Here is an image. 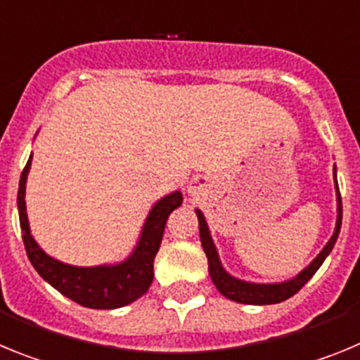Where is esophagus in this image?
<instances>
[{"label": "esophagus", "mask_w": 360, "mask_h": 360, "mask_svg": "<svg viewBox=\"0 0 360 360\" xmlns=\"http://www.w3.org/2000/svg\"><path fill=\"white\" fill-rule=\"evenodd\" d=\"M196 189H198V184L196 182H191L189 186H187V191H189V193H196Z\"/></svg>", "instance_id": "esophagus-1"}]
</instances>
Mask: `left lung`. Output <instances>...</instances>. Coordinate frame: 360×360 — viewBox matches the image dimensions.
Returning <instances> with one entry per match:
<instances>
[{"label": "left lung", "mask_w": 360, "mask_h": 360, "mask_svg": "<svg viewBox=\"0 0 360 360\" xmlns=\"http://www.w3.org/2000/svg\"><path fill=\"white\" fill-rule=\"evenodd\" d=\"M337 171L333 167V176H337ZM335 193H337V221H335V231H333L332 238L328 240V243L324 245L323 250L317 254L311 263L308 266H304L297 276H294L292 279L281 283H252L245 281V279H238L234 276H231L227 270L224 269L221 262H219L218 250H216V245L212 241L211 231H209V225L205 221V216L200 209H196V216H198V227H200V241H202L203 252L207 256L209 262V276H211L214 287L218 288V292L221 295H225L231 301H236L241 304H276L281 303V301H287L288 297H292L294 294H297L301 288L308 283V279L316 274L319 266L323 265V262L328 257V254L332 252L333 245H335L337 238H339V232H341V224H342V202H341V193H339V187H337V178H335Z\"/></svg>", "instance_id": "obj_1"}]
</instances>
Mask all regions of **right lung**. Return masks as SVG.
<instances>
[{
  "mask_svg": "<svg viewBox=\"0 0 360 360\" xmlns=\"http://www.w3.org/2000/svg\"><path fill=\"white\" fill-rule=\"evenodd\" d=\"M30 165L32 155L19 178L18 211L27 256L34 269L37 270V274L68 299L86 308H95V310H113L142 297L148 292L153 276H155L153 262L160 249L165 221L174 209L182 205V193L173 191L153 205L135 249L124 262L113 263V265L75 266L49 256L30 234L27 203H25V189H27Z\"/></svg>",
  "mask_w": 360,
  "mask_h": 360,
  "instance_id": "obj_1",
  "label": "right lung"
}]
</instances>
